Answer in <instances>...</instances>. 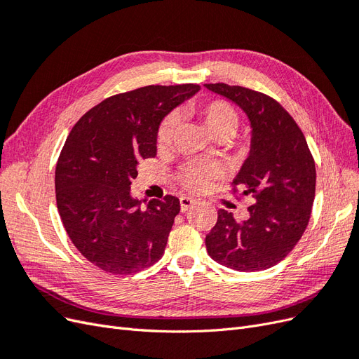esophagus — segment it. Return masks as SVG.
<instances>
[{"label": "esophagus", "instance_id": "obj_1", "mask_svg": "<svg viewBox=\"0 0 359 359\" xmlns=\"http://www.w3.org/2000/svg\"><path fill=\"white\" fill-rule=\"evenodd\" d=\"M194 203H196V201L189 198V196H181L180 198V205H181V211L182 212H187Z\"/></svg>", "mask_w": 359, "mask_h": 359}]
</instances>
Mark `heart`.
Returning <instances> with one entry per match:
<instances>
[{
  "mask_svg": "<svg viewBox=\"0 0 359 359\" xmlns=\"http://www.w3.org/2000/svg\"><path fill=\"white\" fill-rule=\"evenodd\" d=\"M191 115L196 116L206 133L215 139L231 137L240 123V116L235 107L226 100H210L194 103L189 107ZM178 128V116L169 114L163 118L157 130V147L166 148L172 144L173 136ZM222 177V170L217 166L203 165V163L191 161L182 165L180 169V182L184 189L193 193H201L208 189L214 181Z\"/></svg>",
  "mask_w": 359,
  "mask_h": 359,
  "instance_id": "obj_1",
  "label": "heart"
}]
</instances>
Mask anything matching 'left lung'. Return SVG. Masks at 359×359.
Instances as JSON below:
<instances>
[{"instance_id": "obj_1", "label": "left lung", "mask_w": 359, "mask_h": 359, "mask_svg": "<svg viewBox=\"0 0 359 359\" xmlns=\"http://www.w3.org/2000/svg\"><path fill=\"white\" fill-rule=\"evenodd\" d=\"M205 86L235 102L252 123V151L231 194L255 202L245 222L224 210L217 212V223L205 238L206 252L235 271L268 269L292 252L310 222L316 191L313 154L295 119L273 97L240 85Z\"/></svg>"}]
</instances>
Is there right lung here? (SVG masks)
<instances>
[{
  "mask_svg": "<svg viewBox=\"0 0 359 359\" xmlns=\"http://www.w3.org/2000/svg\"><path fill=\"white\" fill-rule=\"evenodd\" d=\"M199 90L198 83H181L119 93L72 128L57 161V206L72 243L97 268L128 276L165 253L178 198L151 199L142 210L130 186L137 163L156 157L161 119Z\"/></svg>",
  "mask_w": 359,
  "mask_h": 359,
  "instance_id": "right-lung-1",
  "label": "right lung"
}]
</instances>
